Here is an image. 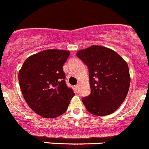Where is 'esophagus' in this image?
Masks as SVG:
<instances>
[{"label":"esophagus","mask_w":149,"mask_h":149,"mask_svg":"<svg viewBox=\"0 0 149 149\" xmlns=\"http://www.w3.org/2000/svg\"><path fill=\"white\" fill-rule=\"evenodd\" d=\"M79 84H77V85H75V89H76V90H78V88H79Z\"/></svg>","instance_id":"obj_1"}]
</instances>
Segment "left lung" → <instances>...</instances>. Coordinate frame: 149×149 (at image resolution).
Listing matches in <instances>:
<instances>
[{"label": "left lung", "instance_id": "1", "mask_svg": "<svg viewBox=\"0 0 149 149\" xmlns=\"http://www.w3.org/2000/svg\"><path fill=\"white\" fill-rule=\"evenodd\" d=\"M87 65L91 93L82 98L87 111L104 116L116 111L126 97L131 77L128 64L113 50L93 45L77 52Z\"/></svg>", "mask_w": 149, "mask_h": 149}]
</instances>
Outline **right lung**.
I'll return each instance as SVG.
<instances>
[{
    "label": "right lung",
    "instance_id": "obj_1",
    "mask_svg": "<svg viewBox=\"0 0 149 149\" xmlns=\"http://www.w3.org/2000/svg\"><path fill=\"white\" fill-rule=\"evenodd\" d=\"M70 54L65 50H44L27 58L18 72L26 102L43 118H54L63 114L74 95L66 85L63 71Z\"/></svg>",
    "mask_w": 149,
    "mask_h": 149
}]
</instances>
